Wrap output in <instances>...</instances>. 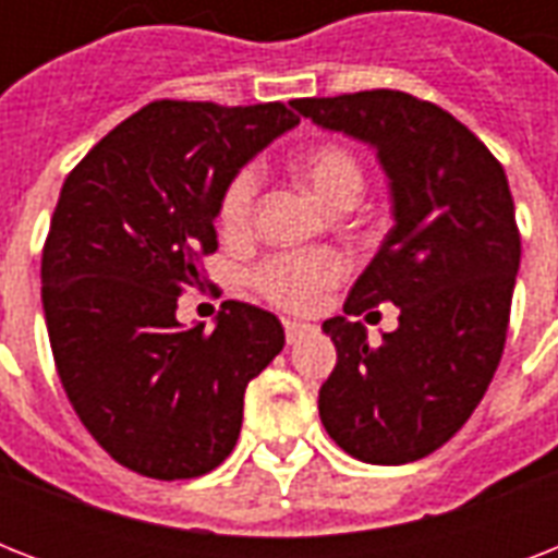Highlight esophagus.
I'll return each mask as SVG.
<instances>
[{"label":"esophagus","mask_w":558,"mask_h":558,"mask_svg":"<svg viewBox=\"0 0 558 558\" xmlns=\"http://www.w3.org/2000/svg\"><path fill=\"white\" fill-rule=\"evenodd\" d=\"M283 327H287V341H289V344H298V341L304 339L306 332L313 330L310 324H301V322H287V324H283Z\"/></svg>","instance_id":"1"}]
</instances>
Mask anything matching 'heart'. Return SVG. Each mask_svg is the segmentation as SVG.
Instances as JSON below:
<instances>
[{"label": "heart", "instance_id": "heart-1", "mask_svg": "<svg viewBox=\"0 0 558 558\" xmlns=\"http://www.w3.org/2000/svg\"><path fill=\"white\" fill-rule=\"evenodd\" d=\"M298 170L315 196L327 205H336L344 196L359 199L365 187V170L356 156L341 144L315 147L301 159ZM260 182V170L254 165H245L228 179L226 191L219 196V226L226 234L240 236L252 228ZM348 257L336 248L278 252L254 266L252 283L269 304L287 313H313L324 295L348 275Z\"/></svg>", "mask_w": 558, "mask_h": 558}]
</instances>
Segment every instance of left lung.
Wrapping results in <instances>:
<instances>
[{
    "label": "left lung",
    "instance_id": "obj_1",
    "mask_svg": "<svg viewBox=\"0 0 558 558\" xmlns=\"http://www.w3.org/2000/svg\"><path fill=\"white\" fill-rule=\"evenodd\" d=\"M292 107L376 147L397 219L344 315L324 322L339 362L318 390L322 423L365 463H411L458 434L501 362L521 260L507 173L469 126L408 92ZM388 300L400 327L371 345L349 315Z\"/></svg>",
    "mask_w": 558,
    "mask_h": 558
}]
</instances>
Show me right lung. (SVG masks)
I'll return each mask as SVG.
<instances>
[{"label": "right lung", "mask_w": 558, "mask_h": 558, "mask_svg": "<svg viewBox=\"0 0 558 558\" xmlns=\"http://www.w3.org/2000/svg\"><path fill=\"white\" fill-rule=\"evenodd\" d=\"M301 118L280 100H153L65 177L43 245L57 376L86 432L156 481L217 469L248 381L283 350L271 313L226 301L214 332L182 330L179 295L208 283L228 179Z\"/></svg>", "instance_id": "right-lung-1"}]
</instances>
